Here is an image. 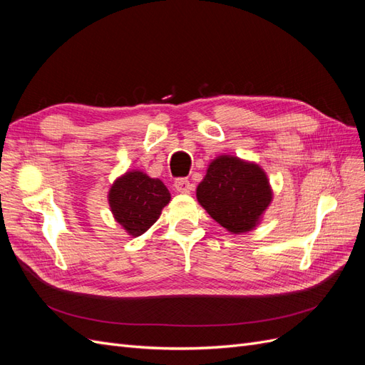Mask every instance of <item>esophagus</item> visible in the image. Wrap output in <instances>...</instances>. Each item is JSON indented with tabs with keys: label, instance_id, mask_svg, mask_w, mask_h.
I'll use <instances>...</instances> for the list:
<instances>
[{
	"label": "esophagus",
	"instance_id": "obj_1",
	"mask_svg": "<svg viewBox=\"0 0 365 365\" xmlns=\"http://www.w3.org/2000/svg\"><path fill=\"white\" fill-rule=\"evenodd\" d=\"M175 189L178 190L180 193H190V190L193 189V184L187 180V178H178L175 180Z\"/></svg>",
	"mask_w": 365,
	"mask_h": 365
}]
</instances>
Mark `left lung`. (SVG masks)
<instances>
[{
    "label": "left lung",
    "instance_id": "left-lung-1",
    "mask_svg": "<svg viewBox=\"0 0 365 365\" xmlns=\"http://www.w3.org/2000/svg\"><path fill=\"white\" fill-rule=\"evenodd\" d=\"M196 197L217 224L239 235L256 227L272 193L257 164L222 155L210 163Z\"/></svg>",
    "mask_w": 365,
    "mask_h": 365
}]
</instances>
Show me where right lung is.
<instances>
[{
    "label": "right lung",
    "mask_w": 365,
    "mask_h": 365,
    "mask_svg": "<svg viewBox=\"0 0 365 365\" xmlns=\"http://www.w3.org/2000/svg\"><path fill=\"white\" fill-rule=\"evenodd\" d=\"M108 197L117 222L137 237L157 222L170 193L160 180L132 170L114 182Z\"/></svg>",
    "instance_id": "add662e5"
}]
</instances>
